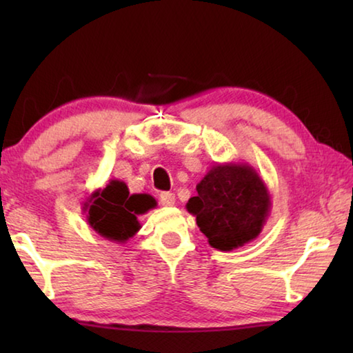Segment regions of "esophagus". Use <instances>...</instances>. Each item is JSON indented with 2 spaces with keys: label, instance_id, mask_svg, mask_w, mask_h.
Listing matches in <instances>:
<instances>
[{
  "label": "esophagus",
  "instance_id": "esophagus-1",
  "mask_svg": "<svg viewBox=\"0 0 353 353\" xmlns=\"http://www.w3.org/2000/svg\"><path fill=\"white\" fill-rule=\"evenodd\" d=\"M160 204L165 205V207L174 205L176 204L174 193H170V191H163V193L160 194Z\"/></svg>",
  "mask_w": 353,
  "mask_h": 353
}]
</instances>
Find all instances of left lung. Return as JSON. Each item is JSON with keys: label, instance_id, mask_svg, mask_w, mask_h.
Segmentation results:
<instances>
[{"label": "left lung", "instance_id": "8db88e82", "mask_svg": "<svg viewBox=\"0 0 353 353\" xmlns=\"http://www.w3.org/2000/svg\"><path fill=\"white\" fill-rule=\"evenodd\" d=\"M187 202L212 248L229 252L254 241L271 212V194L249 163H216Z\"/></svg>", "mask_w": 353, "mask_h": 353}]
</instances>
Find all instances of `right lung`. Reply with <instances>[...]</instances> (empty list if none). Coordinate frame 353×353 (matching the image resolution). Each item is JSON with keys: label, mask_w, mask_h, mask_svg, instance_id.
<instances>
[{"label": "right lung", "mask_w": 353, "mask_h": 353, "mask_svg": "<svg viewBox=\"0 0 353 353\" xmlns=\"http://www.w3.org/2000/svg\"><path fill=\"white\" fill-rule=\"evenodd\" d=\"M157 207L151 194H130L128 185L113 179L104 188L94 190L83 202L87 223L98 235L124 244L140 230L139 216Z\"/></svg>", "instance_id": "obj_1"}]
</instances>
